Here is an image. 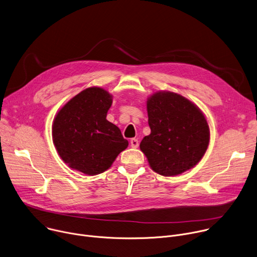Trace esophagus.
<instances>
[{
	"instance_id": "esophagus-1",
	"label": "esophagus",
	"mask_w": 257,
	"mask_h": 257,
	"mask_svg": "<svg viewBox=\"0 0 257 257\" xmlns=\"http://www.w3.org/2000/svg\"><path fill=\"white\" fill-rule=\"evenodd\" d=\"M130 144H131V148L137 149L138 146H139V141H138L136 138H132V139L130 140Z\"/></svg>"
}]
</instances>
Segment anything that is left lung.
<instances>
[{
	"label": "left lung",
	"mask_w": 257,
	"mask_h": 257,
	"mask_svg": "<svg viewBox=\"0 0 257 257\" xmlns=\"http://www.w3.org/2000/svg\"><path fill=\"white\" fill-rule=\"evenodd\" d=\"M148 114L152 132L140 142V150L155 172L176 176L202 159L209 128L190 100L170 91L156 92L148 100Z\"/></svg>",
	"instance_id": "obj_1"
}]
</instances>
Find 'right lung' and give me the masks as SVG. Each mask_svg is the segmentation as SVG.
<instances>
[{
  "instance_id": "add662e5",
  "label": "right lung",
  "mask_w": 257,
  "mask_h": 257,
  "mask_svg": "<svg viewBox=\"0 0 257 257\" xmlns=\"http://www.w3.org/2000/svg\"><path fill=\"white\" fill-rule=\"evenodd\" d=\"M112 95L99 87L87 88L70 99L53 125V141L72 169L97 175L112 166L128 146L121 130L105 117Z\"/></svg>"
}]
</instances>
